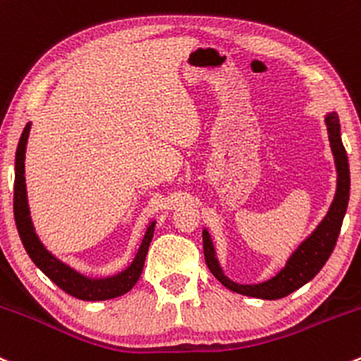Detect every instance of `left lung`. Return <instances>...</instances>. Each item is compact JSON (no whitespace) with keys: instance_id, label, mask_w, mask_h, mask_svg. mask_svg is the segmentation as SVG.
<instances>
[{"instance_id":"obj_1","label":"left lung","mask_w":361,"mask_h":361,"mask_svg":"<svg viewBox=\"0 0 361 361\" xmlns=\"http://www.w3.org/2000/svg\"><path fill=\"white\" fill-rule=\"evenodd\" d=\"M329 131V140H331V147L334 152V159H336L337 168V192L334 197V202L329 209L327 216L324 221L317 226V230L294 250V254L289 257L286 267L276 273L275 276L263 283H256V286H240L223 275L221 268H219L218 259L214 256V247L207 230L202 231L204 240V257H206V264L209 270L226 289L238 292V294L250 295V298L259 299H280L289 295L299 287L308 283L318 271L322 270L327 259L331 257L334 247H336L337 237H339L341 226H343L344 214H346L348 200H350V164H348L346 149L341 140V126L339 117L336 112L329 114L325 117Z\"/></svg>"}]
</instances>
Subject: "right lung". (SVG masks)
<instances>
[{"label": "right lung", "mask_w": 361, "mask_h": 361, "mask_svg": "<svg viewBox=\"0 0 361 361\" xmlns=\"http://www.w3.org/2000/svg\"><path fill=\"white\" fill-rule=\"evenodd\" d=\"M30 124L24 128L18 142L17 154H15V187H13V216L15 225H17L18 235L27 250L32 263L39 268L53 283L60 287L63 292L71 294L72 298L82 299V301H105V299L119 298V295L130 292L135 283L138 282L142 275L143 264H145V256L149 245L154 237L155 223L147 228L145 237H143L142 245H140L136 257L133 263L124 271L117 275L109 276V279H88V276L79 275L72 268L63 264L56 257H53L43 244L39 242L37 235L34 233V226L30 223L29 206H27V193H25V178H24V159H25V145H27Z\"/></svg>", "instance_id": "1"}]
</instances>
